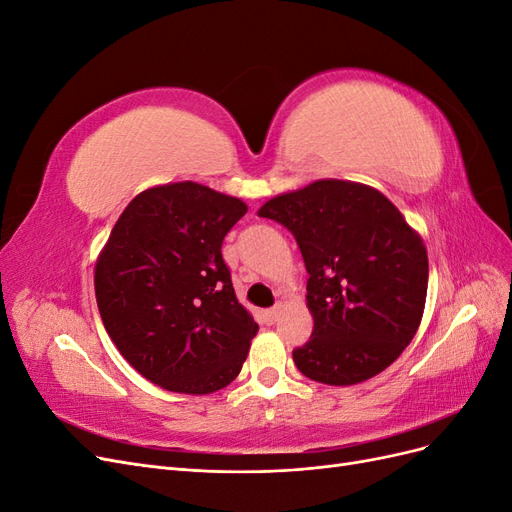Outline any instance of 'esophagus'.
Wrapping results in <instances>:
<instances>
[{"instance_id": "34e87169", "label": "esophagus", "mask_w": 512, "mask_h": 512, "mask_svg": "<svg viewBox=\"0 0 512 512\" xmlns=\"http://www.w3.org/2000/svg\"><path fill=\"white\" fill-rule=\"evenodd\" d=\"M262 316H265V322H267V324H275L277 318H280V307H271V309H267V312L262 314Z\"/></svg>"}]
</instances>
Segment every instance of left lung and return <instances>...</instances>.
<instances>
[{
	"label": "left lung",
	"instance_id": "obj_1",
	"mask_svg": "<svg viewBox=\"0 0 512 512\" xmlns=\"http://www.w3.org/2000/svg\"><path fill=\"white\" fill-rule=\"evenodd\" d=\"M286 226L303 254L309 342L292 350L303 376L350 386L378 376L421 324L429 262L423 239L376 188L320 179L258 211Z\"/></svg>",
	"mask_w": 512,
	"mask_h": 512
}]
</instances>
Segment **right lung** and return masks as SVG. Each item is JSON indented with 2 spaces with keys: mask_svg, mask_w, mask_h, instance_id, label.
Listing matches in <instances>:
<instances>
[{
  "mask_svg": "<svg viewBox=\"0 0 512 512\" xmlns=\"http://www.w3.org/2000/svg\"><path fill=\"white\" fill-rule=\"evenodd\" d=\"M243 200L194 181L132 198L96 262L106 333L138 374L207 395L239 376L258 324L237 301L222 241Z\"/></svg>",
  "mask_w": 512,
  "mask_h": 512,
  "instance_id": "1",
  "label": "right lung"
}]
</instances>
